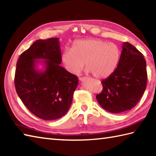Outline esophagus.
<instances>
[{
	"label": "esophagus",
	"mask_w": 156,
	"mask_h": 156,
	"mask_svg": "<svg viewBox=\"0 0 156 156\" xmlns=\"http://www.w3.org/2000/svg\"><path fill=\"white\" fill-rule=\"evenodd\" d=\"M87 79H88L87 77H82V78H79V80H80L82 81V82H84V81H85V80H87Z\"/></svg>",
	"instance_id": "34e87169"
}]
</instances>
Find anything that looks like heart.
<instances>
[{"label":"heart","mask_w":156,"mask_h":156,"mask_svg":"<svg viewBox=\"0 0 156 156\" xmlns=\"http://www.w3.org/2000/svg\"><path fill=\"white\" fill-rule=\"evenodd\" d=\"M120 58V49L113 43L98 39H87L74 43L72 49L67 48L62 54L66 69L78 74L86 63L87 72L96 78H102L114 72Z\"/></svg>","instance_id":"obj_1"}]
</instances>
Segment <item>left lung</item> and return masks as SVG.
I'll list each match as a JSON object with an SVG mask.
<instances>
[{
  "mask_svg": "<svg viewBox=\"0 0 156 156\" xmlns=\"http://www.w3.org/2000/svg\"><path fill=\"white\" fill-rule=\"evenodd\" d=\"M147 79L144 55L133 45L124 42L117 68L101 82L103 90L96 97L97 101L112 113L130 110L143 96Z\"/></svg>",
  "mask_w": 156,
  "mask_h": 156,
  "instance_id": "1",
  "label": "left lung"
}]
</instances>
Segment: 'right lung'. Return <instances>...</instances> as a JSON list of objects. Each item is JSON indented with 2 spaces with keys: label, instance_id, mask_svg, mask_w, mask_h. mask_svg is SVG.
I'll list each match as a JSON object with an SVG mask.
<instances>
[{
  "label": "right lung",
  "instance_id": "right-lung-1",
  "mask_svg": "<svg viewBox=\"0 0 156 156\" xmlns=\"http://www.w3.org/2000/svg\"><path fill=\"white\" fill-rule=\"evenodd\" d=\"M61 63L59 38L35 41L22 53L16 63V93L30 112L44 120L64 116L78 87L77 76L60 66ZM39 63L44 66V70L37 68Z\"/></svg>",
  "mask_w": 156,
  "mask_h": 156
}]
</instances>
